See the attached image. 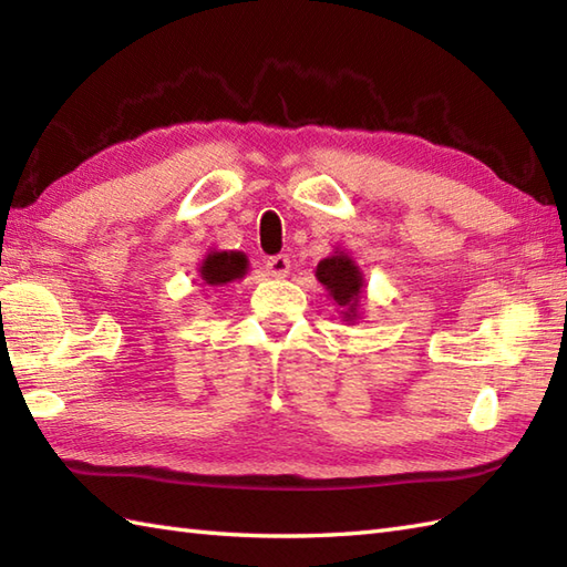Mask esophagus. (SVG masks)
Listing matches in <instances>:
<instances>
[{"instance_id": "obj_1", "label": "esophagus", "mask_w": 567, "mask_h": 567, "mask_svg": "<svg viewBox=\"0 0 567 567\" xmlns=\"http://www.w3.org/2000/svg\"><path fill=\"white\" fill-rule=\"evenodd\" d=\"M289 268H292V260H289V256H285V254L270 256L268 262H266V270H268L270 278H285Z\"/></svg>"}]
</instances>
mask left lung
<instances>
[{
  "instance_id": "obj_1",
  "label": "left lung",
  "mask_w": 567,
  "mask_h": 567,
  "mask_svg": "<svg viewBox=\"0 0 567 567\" xmlns=\"http://www.w3.org/2000/svg\"><path fill=\"white\" fill-rule=\"evenodd\" d=\"M316 278H319V282L328 289V295L333 297L336 305L343 307L340 313H343L346 321L358 319L364 278L348 254L336 251L333 256L323 258L319 266H316Z\"/></svg>"
}]
</instances>
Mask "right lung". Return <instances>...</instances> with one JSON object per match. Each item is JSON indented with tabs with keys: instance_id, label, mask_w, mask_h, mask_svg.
<instances>
[{
	"instance_id": "right-lung-1",
	"label": "right lung",
	"mask_w": 567,
	"mask_h": 567,
	"mask_svg": "<svg viewBox=\"0 0 567 567\" xmlns=\"http://www.w3.org/2000/svg\"><path fill=\"white\" fill-rule=\"evenodd\" d=\"M248 270V258L241 251H209L200 266V278L207 287H221L241 280Z\"/></svg>"
}]
</instances>
